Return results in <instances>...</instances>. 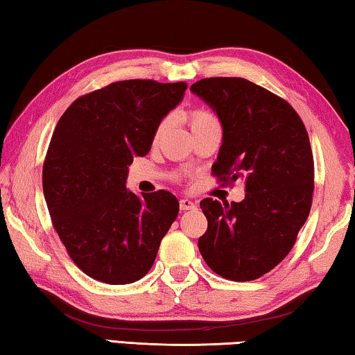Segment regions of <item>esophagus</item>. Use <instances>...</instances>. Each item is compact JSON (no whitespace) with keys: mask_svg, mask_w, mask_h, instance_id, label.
<instances>
[{"mask_svg":"<svg viewBox=\"0 0 355 355\" xmlns=\"http://www.w3.org/2000/svg\"><path fill=\"white\" fill-rule=\"evenodd\" d=\"M196 208V203L189 200V199H182L180 200V209L182 211H188V209H194Z\"/></svg>","mask_w":355,"mask_h":355,"instance_id":"obj_1","label":"esophagus"}]
</instances>
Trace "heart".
<instances>
[{
  "mask_svg": "<svg viewBox=\"0 0 355 355\" xmlns=\"http://www.w3.org/2000/svg\"><path fill=\"white\" fill-rule=\"evenodd\" d=\"M169 119H164L163 122H159L158 127H156L155 131V142L159 141V137L166 133L167 127H169ZM211 123H218V119H216L211 112L205 111V110H194L189 112V125H191V130L194 131L197 128H202V127H207V125H211Z\"/></svg>",
  "mask_w": 355,
  "mask_h": 355,
  "instance_id": "obj_1",
  "label": "heart"
}]
</instances>
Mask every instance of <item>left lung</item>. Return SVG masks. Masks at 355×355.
<instances>
[{"label": "left lung", "instance_id": "1", "mask_svg": "<svg viewBox=\"0 0 355 355\" xmlns=\"http://www.w3.org/2000/svg\"><path fill=\"white\" fill-rule=\"evenodd\" d=\"M191 92L222 125V146L211 172L244 183L241 202L203 199L208 228L199 250L224 279L261 277L290 254L309 218L313 155L307 130L290 103L244 78H205Z\"/></svg>", "mask_w": 355, "mask_h": 355}]
</instances>
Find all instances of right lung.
Returning <instances> with one entry per match:
<instances>
[{"instance_id": "1", "label": "right lung", "mask_w": 355, "mask_h": 355, "mask_svg": "<svg viewBox=\"0 0 355 355\" xmlns=\"http://www.w3.org/2000/svg\"><path fill=\"white\" fill-rule=\"evenodd\" d=\"M186 83L117 81L76 98L62 114L44 163L53 225L81 271L125 285L142 279L178 216L169 191L127 189L128 166L146 156L156 127L184 97Z\"/></svg>"}]
</instances>
